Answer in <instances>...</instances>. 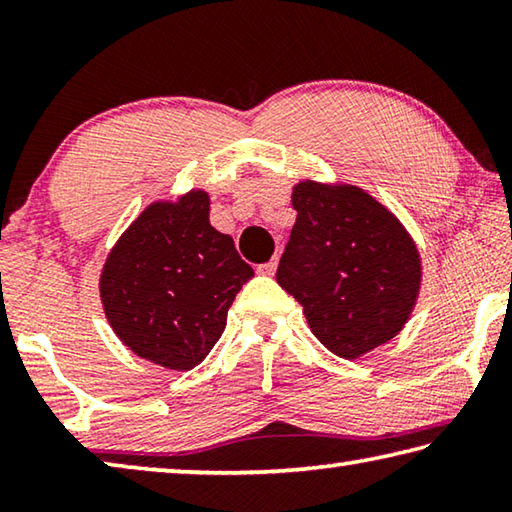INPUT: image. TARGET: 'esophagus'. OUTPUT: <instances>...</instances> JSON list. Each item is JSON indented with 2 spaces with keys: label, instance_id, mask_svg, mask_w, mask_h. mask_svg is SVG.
<instances>
[{
  "label": "esophagus",
  "instance_id": "34e87169",
  "mask_svg": "<svg viewBox=\"0 0 512 512\" xmlns=\"http://www.w3.org/2000/svg\"><path fill=\"white\" fill-rule=\"evenodd\" d=\"M275 271H277V259H271V262H266V264H262V266H257V273L259 275H275Z\"/></svg>",
  "mask_w": 512,
  "mask_h": 512
}]
</instances>
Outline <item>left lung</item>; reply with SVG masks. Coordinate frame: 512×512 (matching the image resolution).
I'll use <instances>...</instances> for the list:
<instances>
[{
    "instance_id": "left-lung-1",
    "label": "left lung",
    "mask_w": 512,
    "mask_h": 512,
    "mask_svg": "<svg viewBox=\"0 0 512 512\" xmlns=\"http://www.w3.org/2000/svg\"><path fill=\"white\" fill-rule=\"evenodd\" d=\"M298 212L277 284L296 298L316 339L359 359L409 323L422 287V259L409 230L366 189L300 180Z\"/></svg>"
}]
</instances>
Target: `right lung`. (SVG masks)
Here are the masks:
<instances>
[{
  "label": "right lung",
  "instance_id": "add662e5",
  "mask_svg": "<svg viewBox=\"0 0 512 512\" xmlns=\"http://www.w3.org/2000/svg\"><path fill=\"white\" fill-rule=\"evenodd\" d=\"M235 241L210 223V194L153 201L101 268L103 314L137 357L192 370L221 339L228 309L253 277Z\"/></svg>",
  "mask_w": 512,
  "mask_h": 512
}]
</instances>
